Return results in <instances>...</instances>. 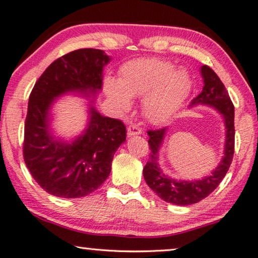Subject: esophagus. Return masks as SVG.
Listing matches in <instances>:
<instances>
[{
  "instance_id": "1",
  "label": "esophagus",
  "mask_w": 258,
  "mask_h": 258,
  "mask_svg": "<svg viewBox=\"0 0 258 258\" xmlns=\"http://www.w3.org/2000/svg\"><path fill=\"white\" fill-rule=\"evenodd\" d=\"M126 134H128L129 137H132V136H135V135L142 134V129L139 128L137 124L132 123L128 126V132H126Z\"/></svg>"
}]
</instances>
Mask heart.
I'll return each instance as SVG.
<instances>
[{"instance_id":"1","label":"heart","mask_w":258,"mask_h":258,"mask_svg":"<svg viewBox=\"0 0 258 258\" xmlns=\"http://www.w3.org/2000/svg\"><path fill=\"white\" fill-rule=\"evenodd\" d=\"M119 81L108 78L105 91L121 111L132 106L130 97L143 98V113L153 123H162L178 111L191 92L192 81L185 70H175L170 61L138 58L125 62Z\"/></svg>"}]
</instances>
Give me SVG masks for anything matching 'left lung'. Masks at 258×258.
<instances>
[{
	"label": "left lung",
	"instance_id": "left-lung-1",
	"mask_svg": "<svg viewBox=\"0 0 258 258\" xmlns=\"http://www.w3.org/2000/svg\"><path fill=\"white\" fill-rule=\"evenodd\" d=\"M204 78V89L196 98L192 99L193 105H208L216 108L224 116L226 139L224 157L219 166L212 175L199 180H175L169 178L161 171L158 163V152L163 141L166 128L149 130V145L151 149L150 159L143 169V174L147 185L159 198L170 204L178 206H188L204 200L216 188L224 178L231 166L234 154V106L226 88L217 74L209 66L201 67Z\"/></svg>",
	"mask_w": 258,
	"mask_h": 258
}]
</instances>
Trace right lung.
Returning <instances> with one entry per match:
<instances>
[{
    "label": "right lung",
    "instance_id": "add662e5",
    "mask_svg": "<svg viewBox=\"0 0 258 258\" xmlns=\"http://www.w3.org/2000/svg\"><path fill=\"white\" fill-rule=\"evenodd\" d=\"M111 60L98 49H79L54 60L29 95L23 154L36 183L59 198H81L96 191L111 172L114 153L125 141L123 122L89 109V123L74 142L57 141L49 132V111L66 92L95 96L103 84V67Z\"/></svg>",
    "mask_w": 258,
    "mask_h": 258
}]
</instances>
